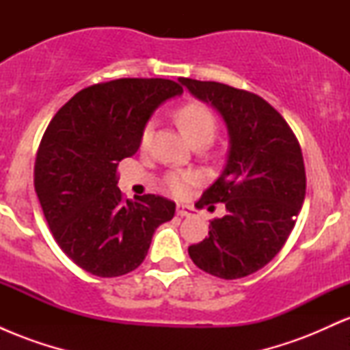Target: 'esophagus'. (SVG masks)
I'll return each instance as SVG.
<instances>
[{"label": "esophagus", "instance_id": "1", "mask_svg": "<svg viewBox=\"0 0 350 350\" xmlns=\"http://www.w3.org/2000/svg\"><path fill=\"white\" fill-rule=\"evenodd\" d=\"M176 212H178V215H180V217H187V215L192 214V207L184 206V204H178V207H176Z\"/></svg>", "mask_w": 350, "mask_h": 350}]
</instances>
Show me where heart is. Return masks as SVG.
Masks as SVG:
<instances>
[{"label": "heart", "instance_id": "heart-1", "mask_svg": "<svg viewBox=\"0 0 350 350\" xmlns=\"http://www.w3.org/2000/svg\"><path fill=\"white\" fill-rule=\"evenodd\" d=\"M176 120L178 124L183 130V133L186 135V138L191 142V144L198 142H212L215 135V118L206 107L200 105V103H187V105L180 107L176 113ZM152 128L154 123L150 122L144 126L142 133V144H148L152 135ZM200 180V176L194 171H186V172H171L166 178V186L172 194L180 196L187 191V187L191 184H196Z\"/></svg>", "mask_w": 350, "mask_h": 350}]
</instances>
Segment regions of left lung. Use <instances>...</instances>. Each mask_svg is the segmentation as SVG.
<instances>
[{"mask_svg":"<svg viewBox=\"0 0 350 350\" xmlns=\"http://www.w3.org/2000/svg\"><path fill=\"white\" fill-rule=\"evenodd\" d=\"M179 82L214 108L228 135L226 166L196 204L224 202L227 214L212 220L208 237L191 245L189 256L219 278H243L270 263L295 227L306 194L299 143L258 95L219 82Z\"/></svg>","mask_w":350,"mask_h":350,"instance_id":"8db88e82","label":"left lung"}]
</instances>
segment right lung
<instances>
[{
    "mask_svg": "<svg viewBox=\"0 0 350 350\" xmlns=\"http://www.w3.org/2000/svg\"><path fill=\"white\" fill-rule=\"evenodd\" d=\"M167 79H118L80 90L51 120L39 144L34 187L55 242L82 270L102 278L133 271L176 204L122 198L116 166L142 144L154 110L179 97Z\"/></svg>",
    "mask_w": 350,
    "mask_h": 350,
    "instance_id": "right-lung-1",
    "label": "right lung"
}]
</instances>
